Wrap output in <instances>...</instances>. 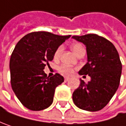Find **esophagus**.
Returning a JSON list of instances; mask_svg holds the SVG:
<instances>
[{
	"label": "esophagus",
	"mask_w": 126,
	"mask_h": 126,
	"mask_svg": "<svg viewBox=\"0 0 126 126\" xmlns=\"http://www.w3.org/2000/svg\"><path fill=\"white\" fill-rule=\"evenodd\" d=\"M69 79H70V77H64V81H69Z\"/></svg>",
	"instance_id": "esophagus-1"
}]
</instances>
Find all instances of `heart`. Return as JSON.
Returning <instances> with one entry per match:
<instances>
[{
	"mask_svg": "<svg viewBox=\"0 0 126 126\" xmlns=\"http://www.w3.org/2000/svg\"><path fill=\"white\" fill-rule=\"evenodd\" d=\"M71 49L73 50V51L75 53V54L76 55L79 52H80L81 50H84V46L80 44V43H76V44H73L72 46H71ZM63 51V46L62 45H60L57 47V49L56 50L55 53H54V59H59L62 54ZM75 68L73 67L72 66L69 65V64H62V65H60V67H59V71L63 74V75H65V76H69V75H71L73 71H74Z\"/></svg>",
	"mask_w": 126,
	"mask_h": 126,
	"instance_id": "1",
	"label": "heart"
}]
</instances>
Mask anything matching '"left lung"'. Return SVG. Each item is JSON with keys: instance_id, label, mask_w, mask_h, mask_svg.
<instances>
[{"instance_id": "8db88e82", "label": "left lung", "mask_w": 126, "mask_h": 126, "mask_svg": "<svg viewBox=\"0 0 126 126\" xmlns=\"http://www.w3.org/2000/svg\"><path fill=\"white\" fill-rule=\"evenodd\" d=\"M86 45L87 63L79 72L88 75L91 81L86 84L80 79V86L73 92V100L81 109L96 111L110 101L118 89L122 63L114 45L106 38L94 33L73 36Z\"/></svg>"}]
</instances>
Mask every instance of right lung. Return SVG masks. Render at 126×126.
Returning a JSON list of instances; mask_svg holds the SVG:
<instances>
[{
  "mask_svg": "<svg viewBox=\"0 0 126 126\" xmlns=\"http://www.w3.org/2000/svg\"><path fill=\"white\" fill-rule=\"evenodd\" d=\"M70 37L36 32L26 34L17 43L9 62L11 85L27 109L40 111L52 104L55 90L64 78L59 73L47 76L43 70L53 60L57 47Z\"/></svg>",
  "mask_w": 126,
  "mask_h": 126,
  "instance_id": "add662e5",
  "label": "right lung"
}]
</instances>
